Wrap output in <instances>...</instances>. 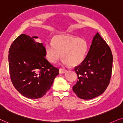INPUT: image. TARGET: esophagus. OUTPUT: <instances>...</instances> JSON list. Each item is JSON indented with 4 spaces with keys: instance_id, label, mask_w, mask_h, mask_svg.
Wrapping results in <instances>:
<instances>
[{
    "instance_id": "34e87169",
    "label": "esophagus",
    "mask_w": 123,
    "mask_h": 123,
    "mask_svg": "<svg viewBox=\"0 0 123 123\" xmlns=\"http://www.w3.org/2000/svg\"><path fill=\"white\" fill-rule=\"evenodd\" d=\"M66 71L67 70L66 69H64V68H60V70H59V72H60V74H63L66 73Z\"/></svg>"
}]
</instances>
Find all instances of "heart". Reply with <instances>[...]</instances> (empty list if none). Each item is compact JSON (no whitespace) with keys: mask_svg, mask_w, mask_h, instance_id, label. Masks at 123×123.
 <instances>
[{"mask_svg":"<svg viewBox=\"0 0 123 123\" xmlns=\"http://www.w3.org/2000/svg\"><path fill=\"white\" fill-rule=\"evenodd\" d=\"M88 50V43L86 39L70 35L55 36L52 43L47 44L45 47V55L49 61L55 63L62 57L65 64L73 67L83 62Z\"/></svg>","mask_w":123,"mask_h":123,"instance_id":"1","label":"heart"}]
</instances>
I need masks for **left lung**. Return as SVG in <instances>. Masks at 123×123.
<instances>
[{
	"label": "left lung",
	"instance_id": "8db88e82",
	"mask_svg": "<svg viewBox=\"0 0 123 123\" xmlns=\"http://www.w3.org/2000/svg\"><path fill=\"white\" fill-rule=\"evenodd\" d=\"M112 61L110 48L97 32L84 60L74 68L78 81L73 90L79 98L92 99L105 91L110 81Z\"/></svg>",
	"mask_w": 123,
	"mask_h": 123
}]
</instances>
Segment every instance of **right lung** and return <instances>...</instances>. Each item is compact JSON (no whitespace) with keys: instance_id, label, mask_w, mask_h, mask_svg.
Instances as JSON below:
<instances>
[{"instance_id":"1","label":"right lung","mask_w":123,"mask_h":123,"mask_svg":"<svg viewBox=\"0 0 123 123\" xmlns=\"http://www.w3.org/2000/svg\"><path fill=\"white\" fill-rule=\"evenodd\" d=\"M21 34L13 41L9 50L8 61L11 80L14 88L25 97L37 99L50 89L59 69L45 57V47Z\"/></svg>"}]
</instances>
